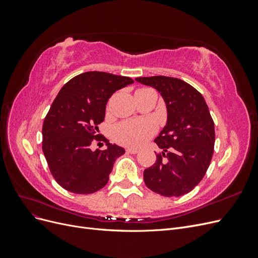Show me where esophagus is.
Here are the masks:
<instances>
[{
    "label": "esophagus",
    "mask_w": 258,
    "mask_h": 258,
    "mask_svg": "<svg viewBox=\"0 0 258 258\" xmlns=\"http://www.w3.org/2000/svg\"><path fill=\"white\" fill-rule=\"evenodd\" d=\"M126 152L130 153V154H138L139 150H138V148H134V147H127Z\"/></svg>",
    "instance_id": "1"
}]
</instances>
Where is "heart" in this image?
Instances as JSON below:
<instances>
[{"instance_id": "b5f03b06", "label": "heart", "mask_w": 258, "mask_h": 258, "mask_svg": "<svg viewBox=\"0 0 258 258\" xmlns=\"http://www.w3.org/2000/svg\"><path fill=\"white\" fill-rule=\"evenodd\" d=\"M155 131L151 120H124L114 127L113 138L122 145L140 146L153 137Z\"/></svg>"}]
</instances>
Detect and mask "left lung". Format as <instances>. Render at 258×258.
<instances>
[{
	"label": "left lung",
	"instance_id": "obj_1",
	"mask_svg": "<svg viewBox=\"0 0 258 258\" xmlns=\"http://www.w3.org/2000/svg\"><path fill=\"white\" fill-rule=\"evenodd\" d=\"M136 80L157 89L168 111L166 127L155 139L162 153L144 170L145 185L161 196H183L200 183L212 159L215 131L209 107L197 89L179 79L159 75Z\"/></svg>",
	"mask_w": 258,
	"mask_h": 258
}]
</instances>
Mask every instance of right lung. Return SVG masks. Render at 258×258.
I'll return each mask as SVG.
<instances>
[{
    "label": "right lung",
    "instance_id": "1",
    "mask_svg": "<svg viewBox=\"0 0 258 258\" xmlns=\"http://www.w3.org/2000/svg\"><path fill=\"white\" fill-rule=\"evenodd\" d=\"M134 83L127 76L105 72H85L70 80L59 91L43 123V153L50 173L68 191L92 194L107 184L122 147L108 143L100 134L105 105L113 93ZM96 141L106 150L92 152Z\"/></svg>",
    "mask_w": 258,
    "mask_h": 258
}]
</instances>
